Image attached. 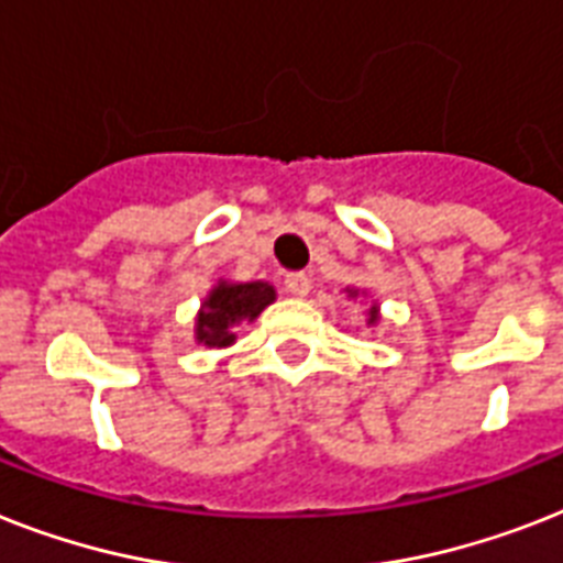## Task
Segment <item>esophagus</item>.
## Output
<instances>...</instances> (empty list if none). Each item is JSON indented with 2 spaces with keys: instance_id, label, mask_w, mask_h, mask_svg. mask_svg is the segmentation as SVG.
<instances>
[{
  "instance_id": "1",
  "label": "esophagus",
  "mask_w": 563,
  "mask_h": 563,
  "mask_svg": "<svg viewBox=\"0 0 563 563\" xmlns=\"http://www.w3.org/2000/svg\"><path fill=\"white\" fill-rule=\"evenodd\" d=\"M283 286H286V291H289L291 297H306L309 295V289H312V280H309V274L295 272V274H286Z\"/></svg>"
}]
</instances>
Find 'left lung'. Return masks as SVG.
I'll return each mask as SVG.
<instances>
[{"label": "left lung", "mask_w": 563, "mask_h": 563, "mask_svg": "<svg viewBox=\"0 0 563 563\" xmlns=\"http://www.w3.org/2000/svg\"><path fill=\"white\" fill-rule=\"evenodd\" d=\"M346 291H350V297H355V295H358V289H346ZM369 318H367V323H378V306L376 303H373V306H369Z\"/></svg>", "instance_id": "8db88e82"}]
</instances>
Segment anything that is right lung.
Returning <instances> with one entry per match:
<instances>
[{
	"instance_id": "1",
	"label": "right lung",
	"mask_w": 563,
	"mask_h": 563,
	"mask_svg": "<svg viewBox=\"0 0 563 563\" xmlns=\"http://www.w3.org/2000/svg\"><path fill=\"white\" fill-rule=\"evenodd\" d=\"M274 286L263 280L228 283L219 280L205 297L199 318H196V341L205 346H231L236 335L231 329L242 321H254L268 303H274Z\"/></svg>"
}]
</instances>
